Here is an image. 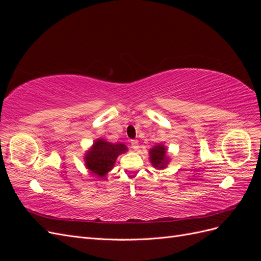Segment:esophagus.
I'll use <instances>...</instances> for the list:
<instances>
[{"label": "esophagus", "mask_w": 261, "mask_h": 261, "mask_svg": "<svg viewBox=\"0 0 261 261\" xmlns=\"http://www.w3.org/2000/svg\"><path fill=\"white\" fill-rule=\"evenodd\" d=\"M130 146H132V148L134 150H138L139 149V144H138L137 140H132L130 141Z\"/></svg>", "instance_id": "34e87169"}]
</instances>
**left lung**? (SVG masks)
<instances>
[{
  "label": "left lung",
  "instance_id": "obj_1",
  "mask_svg": "<svg viewBox=\"0 0 261 261\" xmlns=\"http://www.w3.org/2000/svg\"><path fill=\"white\" fill-rule=\"evenodd\" d=\"M149 155L150 162H151L153 168L159 170L167 168L169 163V156L167 155V148L163 145H155L153 148L150 149Z\"/></svg>",
  "mask_w": 261,
  "mask_h": 261
}]
</instances>
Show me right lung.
Segmentation results:
<instances>
[{
	"instance_id": "1",
	"label": "right lung",
	"mask_w": 261,
	"mask_h": 261,
	"mask_svg": "<svg viewBox=\"0 0 261 261\" xmlns=\"http://www.w3.org/2000/svg\"><path fill=\"white\" fill-rule=\"evenodd\" d=\"M127 151L124 144H112L105 139H97L85 154V165L91 174L103 178L111 171L117 156Z\"/></svg>"
}]
</instances>
